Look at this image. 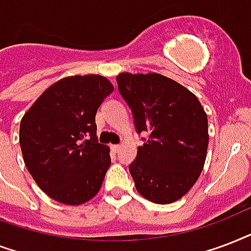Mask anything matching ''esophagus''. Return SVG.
I'll list each match as a JSON object with an SVG mask.
<instances>
[{"mask_svg":"<svg viewBox=\"0 0 251 251\" xmlns=\"http://www.w3.org/2000/svg\"><path fill=\"white\" fill-rule=\"evenodd\" d=\"M120 148H122V147H120V145H119V144H114V145H111V149H112V151H114V152H119V151H120Z\"/></svg>","mask_w":251,"mask_h":251,"instance_id":"obj_1","label":"esophagus"}]
</instances>
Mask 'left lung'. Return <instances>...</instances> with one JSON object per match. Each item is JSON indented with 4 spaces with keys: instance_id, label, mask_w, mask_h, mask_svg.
I'll list each match as a JSON object with an SVG mask.
<instances>
[{
    "instance_id": "left-lung-1",
    "label": "left lung",
    "mask_w": 251,
    "mask_h": 251,
    "mask_svg": "<svg viewBox=\"0 0 251 251\" xmlns=\"http://www.w3.org/2000/svg\"><path fill=\"white\" fill-rule=\"evenodd\" d=\"M116 81L137 132L149 133L129 165L136 190L157 204L176 201L204 166L209 140L204 108L188 89L158 73L123 72Z\"/></svg>"
}]
</instances>
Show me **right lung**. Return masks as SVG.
I'll use <instances>...</instances> for the list:
<instances>
[{
  "mask_svg": "<svg viewBox=\"0 0 251 251\" xmlns=\"http://www.w3.org/2000/svg\"><path fill=\"white\" fill-rule=\"evenodd\" d=\"M114 91L99 75L59 79L23 115L19 143L27 170L56 201L79 205L93 199L111 164L97 140L95 114Z\"/></svg>",
  "mask_w": 251,
  "mask_h": 251,
  "instance_id": "obj_1",
  "label": "right lung"
}]
</instances>
